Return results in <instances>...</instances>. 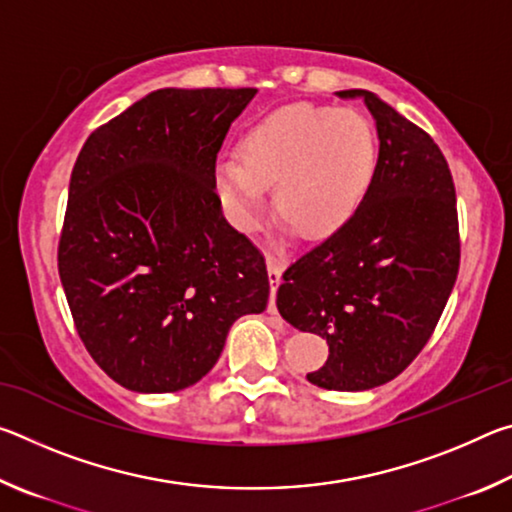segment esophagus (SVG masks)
<instances>
[{
    "instance_id": "1",
    "label": "esophagus",
    "mask_w": 512,
    "mask_h": 512,
    "mask_svg": "<svg viewBox=\"0 0 512 512\" xmlns=\"http://www.w3.org/2000/svg\"><path fill=\"white\" fill-rule=\"evenodd\" d=\"M266 266H268V280H271V302H268V311H271V314H277L275 291H277V287H280V282H282L284 266H282V262H277L275 257H268L266 259Z\"/></svg>"
}]
</instances>
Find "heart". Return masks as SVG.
<instances>
[{"mask_svg":"<svg viewBox=\"0 0 512 512\" xmlns=\"http://www.w3.org/2000/svg\"><path fill=\"white\" fill-rule=\"evenodd\" d=\"M377 162L372 128L359 112L291 103L264 117L241 142V160L223 153L216 192L228 219L253 230L275 207L305 237H325L350 219L366 196Z\"/></svg>","mask_w":512,"mask_h":512,"instance_id":"1","label":"heart"}]
</instances>
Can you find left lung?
I'll return each instance as SVG.
<instances>
[{
    "label": "left lung",
    "instance_id": "left-lung-1",
    "mask_svg": "<svg viewBox=\"0 0 512 512\" xmlns=\"http://www.w3.org/2000/svg\"><path fill=\"white\" fill-rule=\"evenodd\" d=\"M379 155L348 221L282 275L277 309L323 336L329 357L309 372L327 391H368L395 379L431 339L461 264L456 189L443 151L368 90Z\"/></svg>",
    "mask_w": 512,
    "mask_h": 512
}]
</instances>
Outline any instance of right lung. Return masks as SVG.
Here are the masks:
<instances>
[{
	"mask_svg": "<svg viewBox=\"0 0 512 512\" xmlns=\"http://www.w3.org/2000/svg\"><path fill=\"white\" fill-rule=\"evenodd\" d=\"M255 88H164L99 126L76 158L58 273L85 350L128 391L173 393L262 314L266 259L225 221L216 155Z\"/></svg>",
	"mask_w": 512,
	"mask_h": 512,
	"instance_id": "1",
	"label": "right lung"
}]
</instances>
